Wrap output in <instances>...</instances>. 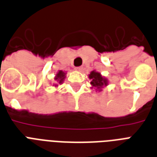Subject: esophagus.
I'll return each instance as SVG.
<instances>
[{"label":"esophagus","mask_w":157,"mask_h":157,"mask_svg":"<svg viewBox=\"0 0 157 157\" xmlns=\"http://www.w3.org/2000/svg\"><path fill=\"white\" fill-rule=\"evenodd\" d=\"M75 70L77 71H81L82 70V67H75Z\"/></svg>","instance_id":"esophagus-1"}]
</instances>
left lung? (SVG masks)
<instances>
[{"label": "left lung", "instance_id": "obj_1", "mask_svg": "<svg viewBox=\"0 0 157 157\" xmlns=\"http://www.w3.org/2000/svg\"><path fill=\"white\" fill-rule=\"evenodd\" d=\"M89 78L91 79L90 84L92 85L93 87H96L97 90L101 91V89L103 88V86H107V80L105 79L104 77L101 76V74L98 71H92L90 74L89 75Z\"/></svg>", "mask_w": 157, "mask_h": 157}]
</instances>
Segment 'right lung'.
I'll list each match as a JSON object with an SVG mask.
<instances>
[{"label": "right lung", "instance_id": "obj_1", "mask_svg": "<svg viewBox=\"0 0 157 157\" xmlns=\"http://www.w3.org/2000/svg\"><path fill=\"white\" fill-rule=\"evenodd\" d=\"M66 72H64V71H59V72L56 74V76L54 77V80H56V81L59 82V84H62L63 83V81H64V78L66 77ZM54 86L57 87L58 85L56 84V85H54Z\"/></svg>", "mask_w": 157, "mask_h": 157}]
</instances>
